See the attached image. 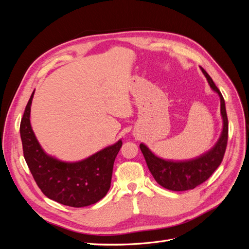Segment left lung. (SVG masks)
<instances>
[{"instance_id":"1","label":"left lung","mask_w":249,"mask_h":249,"mask_svg":"<svg viewBox=\"0 0 249 249\" xmlns=\"http://www.w3.org/2000/svg\"><path fill=\"white\" fill-rule=\"evenodd\" d=\"M201 69V67H200ZM201 71L207 78L210 87L220 97V112L222 116L223 127L219 140L212 149L201 155L196 159L188 161H166L157 157L150 152L149 148L141 143L140 149L145 158L147 167L152 173L156 182L162 187L172 191H186L194 189L202 184L213 175L223 160L227 149L229 137V120L225 110L224 99L208 72L201 69Z\"/></svg>"}]
</instances>
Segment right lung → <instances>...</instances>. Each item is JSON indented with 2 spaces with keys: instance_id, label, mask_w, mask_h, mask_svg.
<instances>
[{
  "instance_id": "obj_1",
  "label": "right lung",
  "mask_w": 249,
  "mask_h": 249,
  "mask_svg": "<svg viewBox=\"0 0 249 249\" xmlns=\"http://www.w3.org/2000/svg\"><path fill=\"white\" fill-rule=\"evenodd\" d=\"M33 95L34 91L26 106L19 132L25 160L37 186L47 197L64 206L81 208L93 205L110 189L113 164L123 141L79 162L55 159L44 153L30 124Z\"/></svg>"
}]
</instances>
